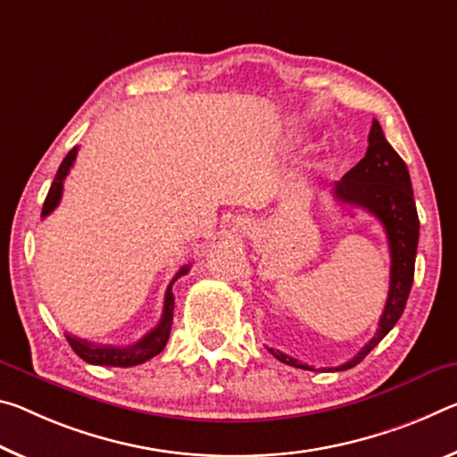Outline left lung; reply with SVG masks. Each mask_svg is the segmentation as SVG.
I'll use <instances>...</instances> for the list:
<instances>
[{
  "label": "left lung",
  "mask_w": 457,
  "mask_h": 457,
  "mask_svg": "<svg viewBox=\"0 0 457 457\" xmlns=\"http://www.w3.org/2000/svg\"><path fill=\"white\" fill-rule=\"evenodd\" d=\"M333 197L347 207H361L378 217L386 231L390 248V287L386 305L378 321V331L350 361L337 368H321V370H350L360 364L401 320L412 287V277H415L419 215L415 199H412L409 169L386 142L378 120L372 121L370 134H368L366 156L352 170H347L342 180H337L333 187ZM268 352L282 364L301 368V370H315L313 366L303 364L272 347H268Z\"/></svg>",
  "instance_id": "8db88e82"
}]
</instances>
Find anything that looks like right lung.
Instances as JSON below:
<instances>
[{
  "label": "right lung",
  "instance_id": "add662e5",
  "mask_svg": "<svg viewBox=\"0 0 457 457\" xmlns=\"http://www.w3.org/2000/svg\"><path fill=\"white\" fill-rule=\"evenodd\" d=\"M77 156V148H72L67 156H64L62 164L56 170V177L50 185V191L46 195L45 207H42V217H46L48 213H53V209L61 203V195H62V183L67 179L69 170L72 162H75ZM189 272V266H183L177 272V277L170 280L169 288H166L164 295V309H162V317L154 329H150L146 336H144L140 342H136L132 345H101V344H91L87 339L75 337L67 333V342L71 344L72 350L79 358H83L89 364H97V366H118V368H129V366H137L144 364V361L154 358L156 353H161L164 350L166 342H169L170 336V328H172V311H175V295H172V285L175 280L183 277V274Z\"/></svg>",
  "mask_w": 457,
  "mask_h": 457
}]
</instances>
